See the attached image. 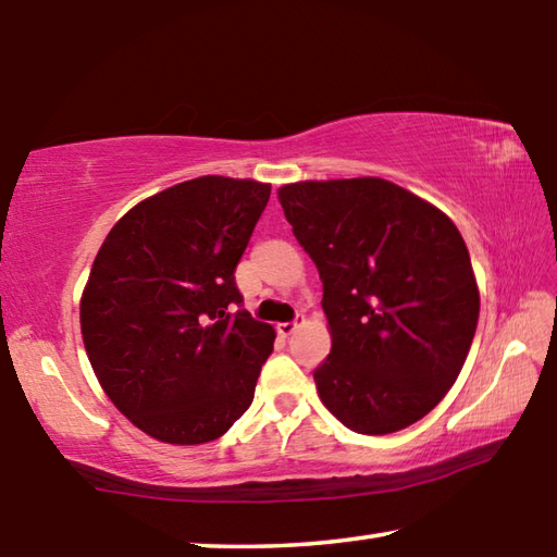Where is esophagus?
<instances>
[{"instance_id": "esophagus-1", "label": "esophagus", "mask_w": 557, "mask_h": 557, "mask_svg": "<svg viewBox=\"0 0 557 557\" xmlns=\"http://www.w3.org/2000/svg\"><path fill=\"white\" fill-rule=\"evenodd\" d=\"M301 324H305V314L297 312V317L292 319V322H282V324H277V332H280L282 336H289V334H295Z\"/></svg>"}]
</instances>
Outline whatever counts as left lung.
<instances>
[{
    "label": "left lung",
    "instance_id": "8db88e82",
    "mask_svg": "<svg viewBox=\"0 0 557 557\" xmlns=\"http://www.w3.org/2000/svg\"><path fill=\"white\" fill-rule=\"evenodd\" d=\"M277 196L324 285L332 354L314 371L319 398L361 435L425 418L455 385L479 319L457 225L375 176L287 184Z\"/></svg>",
    "mask_w": 557,
    "mask_h": 557
}]
</instances>
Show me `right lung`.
<instances>
[{"instance_id": "add662e5", "label": "right lung", "mask_w": 557, "mask_h": 557, "mask_svg": "<svg viewBox=\"0 0 557 557\" xmlns=\"http://www.w3.org/2000/svg\"><path fill=\"white\" fill-rule=\"evenodd\" d=\"M270 184L199 176L112 225L81 299V332L102 391L149 437L203 445L250 408L275 329L235 287Z\"/></svg>"}]
</instances>
